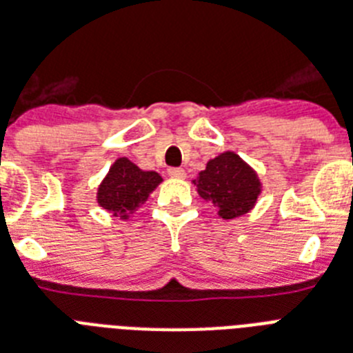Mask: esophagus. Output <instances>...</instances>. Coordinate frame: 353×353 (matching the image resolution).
Listing matches in <instances>:
<instances>
[{
  "label": "esophagus",
  "instance_id": "34e87169",
  "mask_svg": "<svg viewBox=\"0 0 353 353\" xmlns=\"http://www.w3.org/2000/svg\"><path fill=\"white\" fill-rule=\"evenodd\" d=\"M168 174L173 176V179H183V176H185V171H183L182 168H170V170H168Z\"/></svg>",
  "mask_w": 353,
  "mask_h": 353
}]
</instances>
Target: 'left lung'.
Wrapping results in <instances>:
<instances>
[{"label": "left lung", "mask_w": 353, "mask_h": 353, "mask_svg": "<svg viewBox=\"0 0 353 353\" xmlns=\"http://www.w3.org/2000/svg\"><path fill=\"white\" fill-rule=\"evenodd\" d=\"M198 194L212 202L225 220L252 209L260 194V180L240 157L225 151L208 162V168L194 180Z\"/></svg>", "instance_id": "left-lung-1"}]
</instances>
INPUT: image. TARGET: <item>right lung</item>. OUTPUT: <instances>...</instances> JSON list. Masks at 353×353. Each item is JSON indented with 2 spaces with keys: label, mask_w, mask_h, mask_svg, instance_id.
Listing matches in <instances>:
<instances>
[{
  "label": "right lung",
  "mask_w": 353,
  "mask_h": 353,
  "mask_svg": "<svg viewBox=\"0 0 353 353\" xmlns=\"http://www.w3.org/2000/svg\"><path fill=\"white\" fill-rule=\"evenodd\" d=\"M160 182L162 179L155 171H142L128 159H119L99 185L97 202L115 216L128 220Z\"/></svg>",
  "instance_id": "obj_1"
}]
</instances>
